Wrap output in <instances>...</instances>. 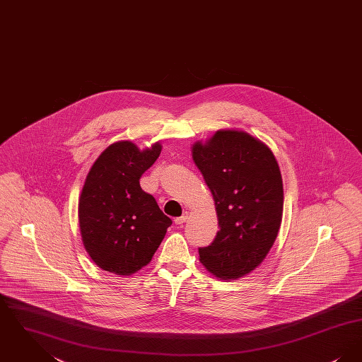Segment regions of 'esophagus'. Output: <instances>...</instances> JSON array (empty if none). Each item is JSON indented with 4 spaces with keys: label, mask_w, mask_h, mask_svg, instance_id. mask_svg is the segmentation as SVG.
Wrapping results in <instances>:
<instances>
[{
    "label": "esophagus",
    "mask_w": 362,
    "mask_h": 362,
    "mask_svg": "<svg viewBox=\"0 0 362 362\" xmlns=\"http://www.w3.org/2000/svg\"><path fill=\"white\" fill-rule=\"evenodd\" d=\"M187 218H189V214H187V213H183L180 217H176V218H175V224L182 225L183 223L187 221Z\"/></svg>",
    "instance_id": "34e87169"
}]
</instances>
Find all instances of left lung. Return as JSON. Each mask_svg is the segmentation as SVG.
Segmentation results:
<instances>
[{"label":"left lung","instance_id":"8db88e82","mask_svg":"<svg viewBox=\"0 0 362 362\" xmlns=\"http://www.w3.org/2000/svg\"><path fill=\"white\" fill-rule=\"evenodd\" d=\"M192 158L211 191L220 230L199 248L211 274L236 279L252 272L276 241L284 210L282 177L273 152L257 138L220 130L192 146Z\"/></svg>","mask_w":362,"mask_h":362}]
</instances>
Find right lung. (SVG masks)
<instances>
[{
	"instance_id": "right-lung-1",
	"label": "right lung",
	"mask_w": 362,
	"mask_h": 362,
	"mask_svg": "<svg viewBox=\"0 0 362 362\" xmlns=\"http://www.w3.org/2000/svg\"><path fill=\"white\" fill-rule=\"evenodd\" d=\"M161 145L139 151L130 141L110 145L92 165L78 201L86 252L105 272L132 276L146 266L171 226L139 177L157 160Z\"/></svg>"
}]
</instances>
